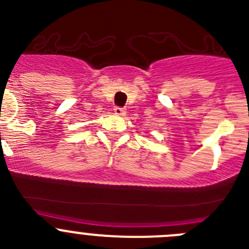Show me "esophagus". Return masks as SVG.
Segmentation results:
<instances>
[{"mask_svg":"<svg viewBox=\"0 0 249 249\" xmlns=\"http://www.w3.org/2000/svg\"><path fill=\"white\" fill-rule=\"evenodd\" d=\"M113 109H114V113L118 114V116H123V114H126V109L122 108V107H118V106H116Z\"/></svg>","mask_w":249,"mask_h":249,"instance_id":"esophagus-1","label":"esophagus"}]
</instances>
